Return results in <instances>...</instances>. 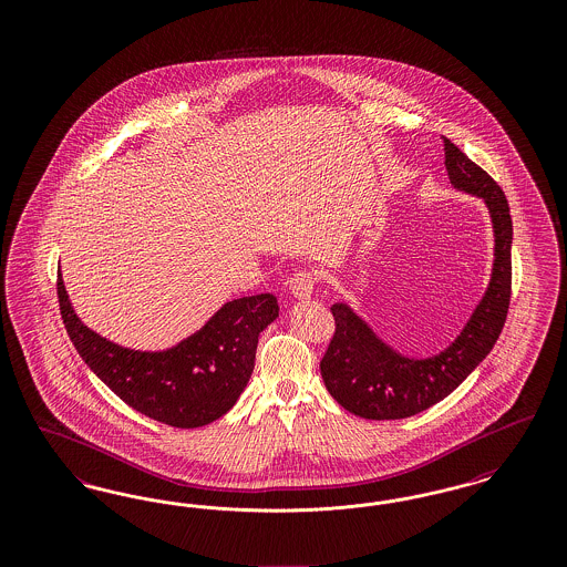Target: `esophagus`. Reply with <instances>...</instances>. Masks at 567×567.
I'll return each instance as SVG.
<instances>
[{"mask_svg": "<svg viewBox=\"0 0 567 567\" xmlns=\"http://www.w3.org/2000/svg\"><path fill=\"white\" fill-rule=\"evenodd\" d=\"M317 278L310 271H297L296 276L289 280V291L296 299H310L315 293Z\"/></svg>", "mask_w": 567, "mask_h": 567, "instance_id": "esophagus-1", "label": "esophagus"}]
</instances>
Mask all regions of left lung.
<instances>
[{
  "label": "left lung",
  "mask_w": 567,
  "mask_h": 567,
  "mask_svg": "<svg viewBox=\"0 0 567 567\" xmlns=\"http://www.w3.org/2000/svg\"><path fill=\"white\" fill-rule=\"evenodd\" d=\"M442 142L451 185L483 199L491 218L495 244L488 282L455 340L423 359L405 357L389 347L349 303L331 306L336 336L321 361V377L331 398L363 419H405L442 402L481 365L506 323L513 280V218L506 195L449 137Z\"/></svg>",
  "instance_id": "8db88e82"
}]
</instances>
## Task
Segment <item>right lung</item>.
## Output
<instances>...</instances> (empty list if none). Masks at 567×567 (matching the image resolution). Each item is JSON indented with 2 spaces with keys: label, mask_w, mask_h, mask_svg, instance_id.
Returning a JSON list of instances; mask_svg holds the SVG:
<instances>
[{
  "label": "right lung",
  "mask_w": 567,
  "mask_h": 567,
  "mask_svg": "<svg viewBox=\"0 0 567 567\" xmlns=\"http://www.w3.org/2000/svg\"><path fill=\"white\" fill-rule=\"evenodd\" d=\"M59 306L72 344L112 393L140 414L169 427H204L243 395L259 333L276 321L271 293L225 301L215 315L169 349L140 351L82 323L59 271Z\"/></svg>",
  "instance_id": "right-lung-1"
}]
</instances>
